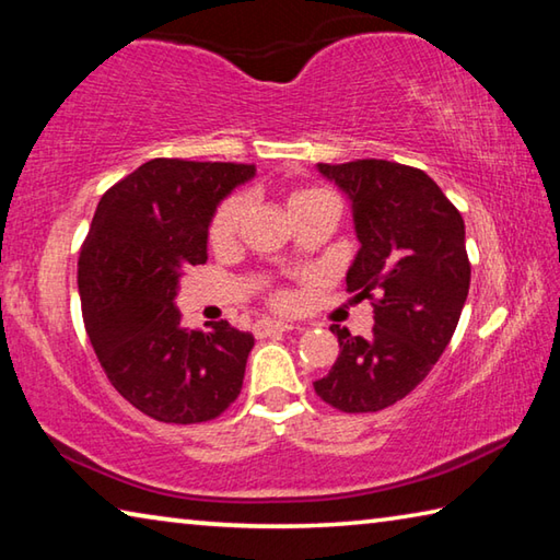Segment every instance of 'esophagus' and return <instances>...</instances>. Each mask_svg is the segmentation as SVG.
Instances as JSON below:
<instances>
[{"label":"esophagus","mask_w":560,"mask_h":560,"mask_svg":"<svg viewBox=\"0 0 560 560\" xmlns=\"http://www.w3.org/2000/svg\"><path fill=\"white\" fill-rule=\"evenodd\" d=\"M287 330H293V326L283 324V320H257V324H254V334L259 338H267L273 334H287Z\"/></svg>","instance_id":"obj_1"}]
</instances>
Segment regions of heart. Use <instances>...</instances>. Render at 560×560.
<instances>
[{"instance_id": "b5f03b06", "label": "heart", "mask_w": 560, "mask_h": 560, "mask_svg": "<svg viewBox=\"0 0 560 560\" xmlns=\"http://www.w3.org/2000/svg\"><path fill=\"white\" fill-rule=\"evenodd\" d=\"M318 195H324V192H320V189H293V192L289 195V200H287L289 212L293 210V207H299V205H303L306 200H311V197H318ZM244 210H246V200H244L242 195L226 197V200L220 207H217V212L212 217L210 240L214 244H226V242H230L232 236H234V232H236V226H240V222H242ZM279 301L287 303V299H283V296Z\"/></svg>"}]
</instances>
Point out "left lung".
<instances>
[{
  "label": "left lung",
  "mask_w": 560,
  "mask_h": 560,
  "mask_svg": "<svg viewBox=\"0 0 560 560\" xmlns=\"http://www.w3.org/2000/svg\"><path fill=\"white\" fill-rule=\"evenodd\" d=\"M348 197L358 254L346 289L373 303V336L338 324L340 353L314 383L343 412H377L415 390L450 346L469 293L464 220L422 170L387 160L316 165Z\"/></svg>",
  "instance_id": "1"
}]
</instances>
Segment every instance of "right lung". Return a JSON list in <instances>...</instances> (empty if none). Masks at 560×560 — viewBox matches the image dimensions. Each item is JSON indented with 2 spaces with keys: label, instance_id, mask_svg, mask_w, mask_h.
<instances>
[{
  "label": "right lung",
  "instance_id": "add662e5",
  "mask_svg": "<svg viewBox=\"0 0 560 560\" xmlns=\"http://www.w3.org/2000/svg\"><path fill=\"white\" fill-rule=\"evenodd\" d=\"M254 175V165L158 158L93 214L79 257L83 324L110 385L153 420H214L242 390L254 336L226 320L187 330L175 299L185 269L207 261L217 207Z\"/></svg>",
  "mask_w": 560,
  "mask_h": 560
}]
</instances>
